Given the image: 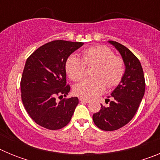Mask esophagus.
<instances>
[{"instance_id":"34e87169","label":"esophagus","mask_w":160,"mask_h":160,"mask_svg":"<svg viewBox=\"0 0 160 160\" xmlns=\"http://www.w3.org/2000/svg\"><path fill=\"white\" fill-rule=\"evenodd\" d=\"M79 101L81 102H87V103L90 102V100L87 99V98H79Z\"/></svg>"}]
</instances>
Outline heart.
I'll return each instance as SVG.
<instances>
[{
  "instance_id": "heart-1",
  "label": "heart",
  "mask_w": 160,
  "mask_h": 160,
  "mask_svg": "<svg viewBox=\"0 0 160 160\" xmlns=\"http://www.w3.org/2000/svg\"><path fill=\"white\" fill-rule=\"evenodd\" d=\"M87 66H96L94 78L87 79L76 85L73 91L78 96L94 98L105 91L107 86L114 88L121 83L126 72L125 62L107 46H92L82 52V58L76 55L68 58L66 70L74 82L81 81L87 71Z\"/></svg>"
}]
</instances>
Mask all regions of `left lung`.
<instances>
[{"mask_svg": "<svg viewBox=\"0 0 160 160\" xmlns=\"http://www.w3.org/2000/svg\"><path fill=\"white\" fill-rule=\"evenodd\" d=\"M116 48L125 62L126 72L122 82L111 93L109 107L101 104L98 112L93 114V121L102 131H115L128 123L135 116L145 92V78L137 57L122 44L109 41Z\"/></svg>", "mask_w": 160, "mask_h": 160, "instance_id": "obj_1", "label": "left lung"}]
</instances>
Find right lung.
<instances>
[{"label":"right lung","mask_w":160,"mask_h":160,"mask_svg":"<svg viewBox=\"0 0 160 160\" xmlns=\"http://www.w3.org/2000/svg\"><path fill=\"white\" fill-rule=\"evenodd\" d=\"M82 42L56 40L36 49L26 60L22 80V100L25 111L37 124L49 130H59L70 122L76 107L77 97H66V62Z\"/></svg>","instance_id":"obj_1"}]
</instances>
